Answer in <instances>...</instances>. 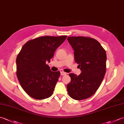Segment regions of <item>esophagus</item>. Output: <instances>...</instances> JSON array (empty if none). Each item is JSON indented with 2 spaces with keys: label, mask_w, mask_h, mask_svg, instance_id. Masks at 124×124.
<instances>
[{
  "label": "esophagus",
  "mask_w": 124,
  "mask_h": 124,
  "mask_svg": "<svg viewBox=\"0 0 124 124\" xmlns=\"http://www.w3.org/2000/svg\"><path fill=\"white\" fill-rule=\"evenodd\" d=\"M67 75V73H65V72H63V71H61V75L64 76V75Z\"/></svg>",
  "instance_id": "34e87169"
}]
</instances>
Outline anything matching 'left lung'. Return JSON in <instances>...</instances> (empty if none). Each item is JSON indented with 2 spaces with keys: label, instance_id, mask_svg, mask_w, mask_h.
I'll use <instances>...</instances> for the list:
<instances>
[{
  "label": "left lung",
  "instance_id": "1",
  "mask_svg": "<svg viewBox=\"0 0 124 124\" xmlns=\"http://www.w3.org/2000/svg\"><path fill=\"white\" fill-rule=\"evenodd\" d=\"M68 42L74 50L75 62L81 71L77 76L69 75L71 82L67 85L68 94L72 99L82 100L95 93L106 71L107 55L96 39L86 37H69Z\"/></svg>",
  "mask_w": 124,
  "mask_h": 124
}]
</instances>
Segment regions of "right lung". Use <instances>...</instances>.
<instances>
[{
    "mask_svg": "<svg viewBox=\"0 0 124 124\" xmlns=\"http://www.w3.org/2000/svg\"><path fill=\"white\" fill-rule=\"evenodd\" d=\"M67 36H43L27 41L16 58V75L26 93L33 99L43 100L53 93L60 76L46 63L50 62L56 49Z\"/></svg>",
    "mask_w": 124,
    "mask_h": 124,
    "instance_id": "add662e5",
    "label": "right lung"
}]
</instances>
